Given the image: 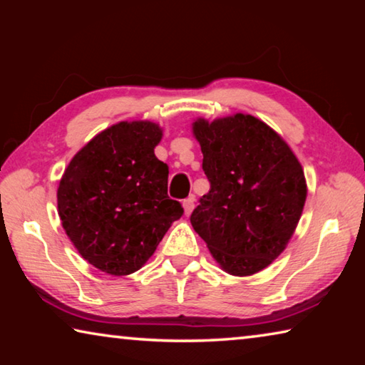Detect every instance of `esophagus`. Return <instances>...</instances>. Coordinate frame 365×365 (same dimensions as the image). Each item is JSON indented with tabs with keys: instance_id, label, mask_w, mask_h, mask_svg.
<instances>
[{
	"instance_id": "obj_1",
	"label": "esophagus",
	"mask_w": 365,
	"mask_h": 365,
	"mask_svg": "<svg viewBox=\"0 0 365 365\" xmlns=\"http://www.w3.org/2000/svg\"><path fill=\"white\" fill-rule=\"evenodd\" d=\"M183 211H185V215H190L191 212H193V207H195V197L190 196L187 197V200L183 201Z\"/></svg>"
}]
</instances>
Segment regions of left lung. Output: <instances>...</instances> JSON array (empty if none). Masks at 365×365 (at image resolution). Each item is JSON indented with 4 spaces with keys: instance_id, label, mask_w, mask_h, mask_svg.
<instances>
[{
    "instance_id": "obj_1",
    "label": "left lung",
    "mask_w": 365,
    "mask_h": 365,
    "mask_svg": "<svg viewBox=\"0 0 365 365\" xmlns=\"http://www.w3.org/2000/svg\"><path fill=\"white\" fill-rule=\"evenodd\" d=\"M211 190L191 225L227 274H257L279 257L298 227L307 185L298 158L251 114L193 122Z\"/></svg>"
}]
</instances>
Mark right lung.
<instances>
[{"label": "right lung", "mask_w": 365, "mask_h": 365, "mask_svg": "<svg viewBox=\"0 0 365 365\" xmlns=\"http://www.w3.org/2000/svg\"><path fill=\"white\" fill-rule=\"evenodd\" d=\"M163 128L151 120L119 122L91 138L67 165L58 187V214L86 262L109 275L143 267L182 217L168 196L169 165L154 148Z\"/></svg>", "instance_id": "obj_1"}]
</instances>
